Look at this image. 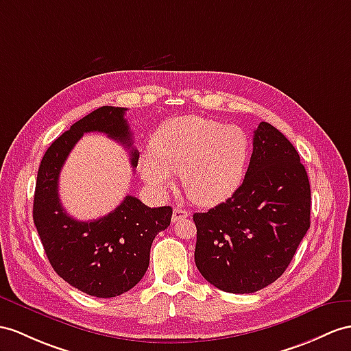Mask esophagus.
<instances>
[{"mask_svg":"<svg viewBox=\"0 0 351 351\" xmlns=\"http://www.w3.org/2000/svg\"><path fill=\"white\" fill-rule=\"evenodd\" d=\"M187 217H189V211H186L183 208H178V207L174 208V211H173V221H174V223H176V221H180V220L187 219Z\"/></svg>","mask_w":351,"mask_h":351,"instance_id":"obj_1","label":"esophagus"}]
</instances>
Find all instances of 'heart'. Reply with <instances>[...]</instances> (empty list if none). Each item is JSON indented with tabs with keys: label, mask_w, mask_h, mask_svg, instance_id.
<instances>
[{
	"label": "heart",
	"mask_w": 351,
	"mask_h": 351,
	"mask_svg": "<svg viewBox=\"0 0 351 351\" xmlns=\"http://www.w3.org/2000/svg\"><path fill=\"white\" fill-rule=\"evenodd\" d=\"M247 153L249 138L240 128L183 116L156 132L138 168L152 189L164 192L173 184V173L182 174L183 189L193 202L215 205L240 186Z\"/></svg>",
	"instance_id": "obj_1"
}]
</instances>
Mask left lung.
Returning a JSON list of instances; mask_svg holds the SVG:
<instances>
[{
    "label": "left lung",
    "mask_w": 351,
    "mask_h": 351,
    "mask_svg": "<svg viewBox=\"0 0 351 351\" xmlns=\"http://www.w3.org/2000/svg\"><path fill=\"white\" fill-rule=\"evenodd\" d=\"M308 176L293 144L261 122L241 186L207 213H195V263L229 293H253L283 274L310 228Z\"/></svg>",
    "instance_id": "left-lung-1"
}]
</instances>
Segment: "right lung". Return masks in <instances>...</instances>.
Instances as JSON below:
<instances>
[{"instance_id": "obj_1", "label": "right lung", "mask_w": 351, "mask_h": 351, "mask_svg": "<svg viewBox=\"0 0 351 351\" xmlns=\"http://www.w3.org/2000/svg\"><path fill=\"white\" fill-rule=\"evenodd\" d=\"M125 111L99 107L59 135L41 159L34 195V223L52 268L68 285L97 298L119 296L138 283L149 268L153 240L173 216L171 207L150 208L131 195L97 220H75L62 207L59 173L83 134L102 132L122 143L132 168L138 164Z\"/></svg>"}]
</instances>
